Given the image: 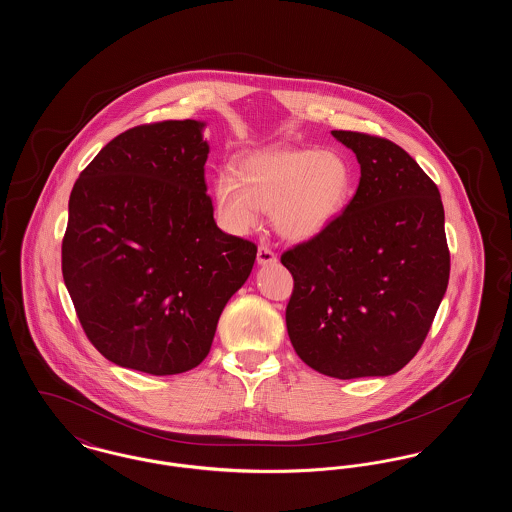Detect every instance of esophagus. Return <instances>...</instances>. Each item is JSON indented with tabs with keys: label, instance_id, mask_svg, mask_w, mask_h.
Masks as SVG:
<instances>
[{
	"label": "esophagus",
	"instance_id": "34e87169",
	"mask_svg": "<svg viewBox=\"0 0 512 512\" xmlns=\"http://www.w3.org/2000/svg\"><path fill=\"white\" fill-rule=\"evenodd\" d=\"M257 263H259L261 267L276 263V255H274V251H272L268 245H259V249H257Z\"/></svg>",
	"mask_w": 512,
	"mask_h": 512
}]
</instances>
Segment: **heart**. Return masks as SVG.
<instances>
[{
  "label": "heart",
  "mask_w": 512,
  "mask_h": 512,
  "mask_svg": "<svg viewBox=\"0 0 512 512\" xmlns=\"http://www.w3.org/2000/svg\"><path fill=\"white\" fill-rule=\"evenodd\" d=\"M234 174L217 176L215 201L224 228L238 236L270 211L282 238L309 242L340 219L355 194L353 165L336 149H257L236 161Z\"/></svg>",
  "instance_id": "b5f03b06"
}]
</instances>
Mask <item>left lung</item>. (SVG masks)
Returning <instances> with one entry per match:
<instances>
[{"label":"left lung","instance_id":"left-lung-1","mask_svg":"<svg viewBox=\"0 0 512 512\" xmlns=\"http://www.w3.org/2000/svg\"><path fill=\"white\" fill-rule=\"evenodd\" d=\"M361 180L320 236L282 255L292 272L286 326L293 349L320 374L390 376L418 353L449 282L438 186L386 138L332 130Z\"/></svg>","mask_w":512,"mask_h":512}]
</instances>
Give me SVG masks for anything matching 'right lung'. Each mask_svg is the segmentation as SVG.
Instances as JSON below:
<instances>
[{"instance_id":"right-lung-1","label":"right lung","mask_w":512,"mask_h":512,"mask_svg":"<svg viewBox=\"0 0 512 512\" xmlns=\"http://www.w3.org/2000/svg\"><path fill=\"white\" fill-rule=\"evenodd\" d=\"M205 122L134 126L80 172L69 199L63 280L99 353L169 376L199 365L257 245L213 219Z\"/></svg>"}]
</instances>
